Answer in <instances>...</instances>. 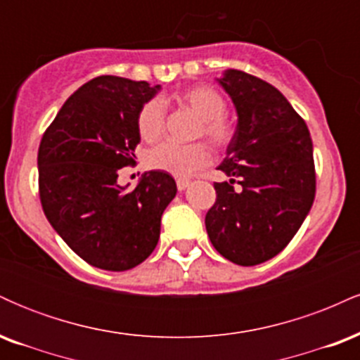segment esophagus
I'll return each instance as SVG.
<instances>
[{
  "label": "esophagus",
  "mask_w": 360,
  "mask_h": 360,
  "mask_svg": "<svg viewBox=\"0 0 360 360\" xmlns=\"http://www.w3.org/2000/svg\"><path fill=\"white\" fill-rule=\"evenodd\" d=\"M176 184H177V189H179V191H184V189L188 188L189 184H191V181H189V179H177Z\"/></svg>",
  "instance_id": "34e87169"
}]
</instances>
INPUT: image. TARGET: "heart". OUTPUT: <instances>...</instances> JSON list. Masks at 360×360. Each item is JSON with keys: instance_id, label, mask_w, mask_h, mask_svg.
<instances>
[{"instance_id": "obj_1", "label": "heart", "mask_w": 360, "mask_h": 360, "mask_svg": "<svg viewBox=\"0 0 360 360\" xmlns=\"http://www.w3.org/2000/svg\"><path fill=\"white\" fill-rule=\"evenodd\" d=\"M179 106L193 111L200 123L194 130V139L205 137L214 147L225 148L233 142L235 125L226 117V100L212 86H191L174 94ZM166 128V106L160 100L143 103L137 115V130L140 139L154 143L164 135ZM212 160V152L205 143L176 146L166 142L152 148L147 155V166L154 171L167 172L177 177H188L206 167Z\"/></svg>"}]
</instances>
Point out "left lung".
Listing matches in <instances>:
<instances>
[{
	"instance_id": "8db88e82",
	"label": "left lung",
	"mask_w": 360,
	"mask_h": 360,
	"mask_svg": "<svg viewBox=\"0 0 360 360\" xmlns=\"http://www.w3.org/2000/svg\"><path fill=\"white\" fill-rule=\"evenodd\" d=\"M217 81L238 120L218 166L230 181L214 183L206 232L225 259L257 266L291 242L311 210L313 143L304 120L269 82L237 69H226Z\"/></svg>"
}]
</instances>
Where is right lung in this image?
Segmentation results:
<instances>
[{
  "mask_svg": "<svg viewBox=\"0 0 360 360\" xmlns=\"http://www.w3.org/2000/svg\"><path fill=\"white\" fill-rule=\"evenodd\" d=\"M160 84L100 76L62 105L39 147V193L47 220L86 262L128 271L155 249L176 181L148 171L134 191L118 171L134 164L137 115Z\"/></svg>",
  "mask_w": 360,
  "mask_h": 360,
  "instance_id": "add662e5",
  "label": "right lung"
}]
</instances>
